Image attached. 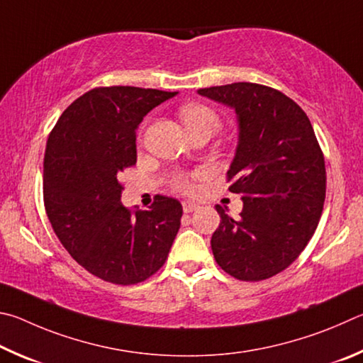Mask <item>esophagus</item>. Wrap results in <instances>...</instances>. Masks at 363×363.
Masks as SVG:
<instances>
[{
  "instance_id": "esophagus-1",
  "label": "esophagus",
  "mask_w": 363,
  "mask_h": 363,
  "mask_svg": "<svg viewBox=\"0 0 363 363\" xmlns=\"http://www.w3.org/2000/svg\"><path fill=\"white\" fill-rule=\"evenodd\" d=\"M182 206H183V212H185V213H191V212L196 211V208H198V204H196V202H193V201H183Z\"/></svg>"
}]
</instances>
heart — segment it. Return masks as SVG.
<instances>
[{
	"label": "heart",
	"mask_w": 363,
	"mask_h": 363,
	"mask_svg": "<svg viewBox=\"0 0 363 363\" xmlns=\"http://www.w3.org/2000/svg\"><path fill=\"white\" fill-rule=\"evenodd\" d=\"M180 116L189 133H193L196 130H206V129L215 132L220 125L218 114L215 113L212 108L201 104H189V105L182 106ZM172 185H174L177 191H182V193H191L194 189L193 178L186 174H177L174 177Z\"/></svg>",
	"instance_id": "b5f03b06"
}]
</instances>
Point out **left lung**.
<instances>
[{"instance_id": "1", "label": "left lung", "mask_w": 363, "mask_h": 363, "mask_svg": "<svg viewBox=\"0 0 363 363\" xmlns=\"http://www.w3.org/2000/svg\"><path fill=\"white\" fill-rule=\"evenodd\" d=\"M199 95L234 108L239 143L228 188L242 196V212L221 206L211 245L228 274L258 282L295 262L313 238L325 201V159L300 105L276 89L233 82L199 89Z\"/></svg>"}]
</instances>
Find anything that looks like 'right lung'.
<instances>
[{
    "label": "right lung",
    "instance_id": "1",
    "mask_svg": "<svg viewBox=\"0 0 363 363\" xmlns=\"http://www.w3.org/2000/svg\"><path fill=\"white\" fill-rule=\"evenodd\" d=\"M177 92L95 87L69 105L49 133L44 207L62 245L101 281L132 285L162 268L180 230L182 204L156 196L148 211L121 204V172L137 162V127Z\"/></svg>",
    "mask_w": 363,
    "mask_h": 363
}]
</instances>
